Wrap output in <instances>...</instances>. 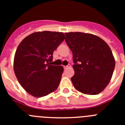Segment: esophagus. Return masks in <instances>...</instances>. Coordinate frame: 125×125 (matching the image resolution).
<instances>
[{"mask_svg":"<svg viewBox=\"0 0 125 125\" xmlns=\"http://www.w3.org/2000/svg\"><path fill=\"white\" fill-rule=\"evenodd\" d=\"M70 67H71V65L70 64H68V65H67V66H64V69H67V68H70Z\"/></svg>","mask_w":125,"mask_h":125,"instance_id":"34e87169","label":"esophagus"}]
</instances>
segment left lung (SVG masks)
Listing matches in <instances>:
<instances>
[{
    "mask_svg": "<svg viewBox=\"0 0 125 125\" xmlns=\"http://www.w3.org/2000/svg\"><path fill=\"white\" fill-rule=\"evenodd\" d=\"M66 42L73 52L74 87L79 92L95 95L109 84L115 67L110 47L97 36L88 33L66 32Z\"/></svg>",
    "mask_w": 125,
    "mask_h": 125,
    "instance_id": "1",
    "label": "left lung"
}]
</instances>
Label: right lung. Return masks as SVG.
Segmentation results:
<instances>
[{
	"instance_id": "right-lung-1",
	"label": "right lung",
	"mask_w": 125,
	"mask_h": 125,
	"mask_svg": "<svg viewBox=\"0 0 125 125\" xmlns=\"http://www.w3.org/2000/svg\"><path fill=\"white\" fill-rule=\"evenodd\" d=\"M64 39L60 32H36L25 37L17 47L14 73L20 84L33 96H45L58 88L64 68L51 62L53 52Z\"/></svg>"
}]
</instances>
